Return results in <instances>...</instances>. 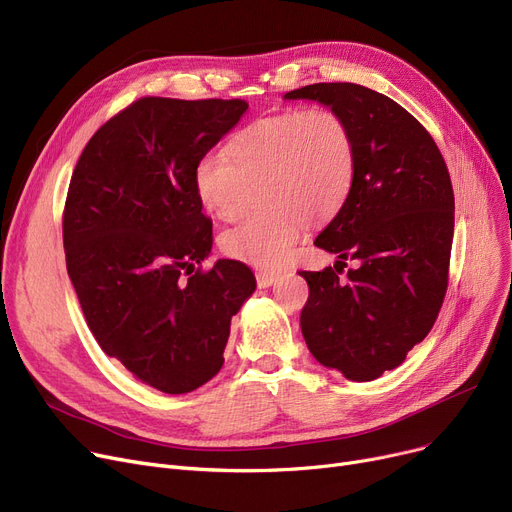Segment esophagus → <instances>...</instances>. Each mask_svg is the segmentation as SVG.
I'll return each instance as SVG.
<instances>
[{
    "label": "esophagus",
    "mask_w": 512,
    "mask_h": 512,
    "mask_svg": "<svg viewBox=\"0 0 512 512\" xmlns=\"http://www.w3.org/2000/svg\"><path fill=\"white\" fill-rule=\"evenodd\" d=\"M257 286L259 288H267V286H272L276 280H278V274H274V272H257Z\"/></svg>",
    "instance_id": "1"
}]
</instances>
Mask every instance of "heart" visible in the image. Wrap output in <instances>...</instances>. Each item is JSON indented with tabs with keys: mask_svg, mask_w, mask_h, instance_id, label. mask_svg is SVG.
<instances>
[{
	"mask_svg": "<svg viewBox=\"0 0 512 512\" xmlns=\"http://www.w3.org/2000/svg\"><path fill=\"white\" fill-rule=\"evenodd\" d=\"M357 151L346 120L330 107H290L240 128L226 155L205 153L193 186L203 209L234 220L259 182L265 205L228 228L222 251L242 263L274 270L288 261L307 222L332 220L353 191Z\"/></svg>",
	"mask_w": 512,
	"mask_h": 512,
	"instance_id": "obj_1",
	"label": "heart"
}]
</instances>
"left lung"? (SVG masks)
<instances>
[{
  "instance_id": "left-lung-1",
  "label": "left lung",
  "mask_w": 512,
  "mask_h": 512,
  "mask_svg": "<svg viewBox=\"0 0 512 512\" xmlns=\"http://www.w3.org/2000/svg\"><path fill=\"white\" fill-rule=\"evenodd\" d=\"M284 97L330 105L353 132V191L315 238L342 261L301 272L309 284L301 330L321 365L369 382L405 361L436 324L454 232L450 174L432 134L378 91L317 83ZM344 258L360 267L340 281Z\"/></svg>"
}]
</instances>
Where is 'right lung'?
Instances as JSON below:
<instances>
[{
	"instance_id": "1",
	"label": "right lung",
	"mask_w": 512,
	"mask_h": 512,
	"mask_svg": "<svg viewBox=\"0 0 512 512\" xmlns=\"http://www.w3.org/2000/svg\"><path fill=\"white\" fill-rule=\"evenodd\" d=\"M245 99L141 97L80 153L64 205L66 267L101 351L143 384L184 394L224 365L230 319L251 292L245 263H201L211 218L197 161L247 112Z\"/></svg>"
}]
</instances>
